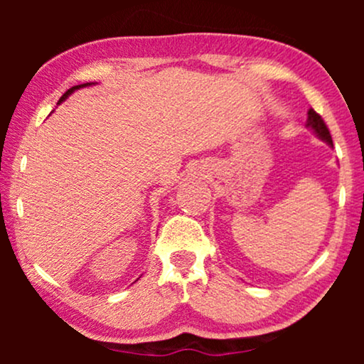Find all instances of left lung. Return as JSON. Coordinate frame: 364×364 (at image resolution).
<instances>
[{
	"mask_svg": "<svg viewBox=\"0 0 364 364\" xmlns=\"http://www.w3.org/2000/svg\"><path fill=\"white\" fill-rule=\"evenodd\" d=\"M306 127H310L313 132L316 134V137H320L323 142H326L328 146L333 147V141H331V134L328 131L325 121H323L320 114H316L313 109L308 111V119H306Z\"/></svg>",
	"mask_w": 364,
	"mask_h": 364,
	"instance_id": "8db88e82",
	"label": "left lung"
}]
</instances>
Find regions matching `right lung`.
Segmentation results:
<instances>
[{"mask_svg": "<svg viewBox=\"0 0 364 364\" xmlns=\"http://www.w3.org/2000/svg\"><path fill=\"white\" fill-rule=\"evenodd\" d=\"M91 84H94V82H86V84H79V86H74V87H71V89H68V91L63 94V97H61V99H59V102H58V104H61L63 101H66V99H68L69 96H71V94H73L74 91H77V89H81V87H87V86H91Z\"/></svg>", "mask_w": 364, "mask_h": 364, "instance_id": "right-lung-1", "label": "right lung"}]
</instances>
